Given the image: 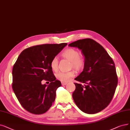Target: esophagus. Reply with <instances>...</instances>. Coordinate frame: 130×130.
I'll return each mask as SVG.
<instances>
[{
	"label": "esophagus",
	"mask_w": 130,
	"mask_h": 130,
	"mask_svg": "<svg viewBox=\"0 0 130 130\" xmlns=\"http://www.w3.org/2000/svg\"><path fill=\"white\" fill-rule=\"evenodd\" d=\"M67 84V83H64V82H62V83H61V84H62V86L66 85Z\"/></svg>",
	"instance_id": "34e87169"
}]
</instances>
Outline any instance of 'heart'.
<instances>
[{
  "mask_svg": "<svg viewBox=\"0 0 130 130\" xmlns=\"http://www.w3.org/2000/svg\"><path fill=\"white\" fill-rule=\"evenodd\" d=\"M63 58L70 62V68H73L77 71H80L85 68L86 59L85 57L80 55L79 51L73 48H69L65 50L62 53ZM58 60L56 57L53 58L50 62V67L53 71H56L58 69ZM75 76V72L70 71L69 72H59L56 74L57 79L66 83L68 82L71 77Z\"/></svg>",
  "mask_w": 130,
  "mask_h": 130,
  "instance_id": "obj_1",
  "label": "heart"
}]
</instances>
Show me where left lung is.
<instances>
[{
	"instance_id": "8db88e82",
	"label": "left lung",
	"mask_w": 130,
	"mask_h": 130,
	"mask_svg": "<svg viewBox=\"0 0 130 130\" xmlns=\"http://www.w3.org/2000/svg\"><path fill=\"white\" fill-rule=\"evenodd\" d=\"M82 51L86 59L83 71L75 79L76 89L72 98L82 111L94 114L109 104L118 84L115 65L102 46L92 39L78 40L69 44Z\"/></svg>"
}]
</instances>
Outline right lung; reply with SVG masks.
I'll return each instance as SVG.
<instances>
[{
  "label": "right lung",
  "instance_id": "add662e5",
  "mask_svg": "<svg viewBox=\"0 0 130 130\" xmlns=\"http://www.w3.org/2000/svg\"><path fill=\"white\" fill-rule=\"evenodd\" d=\"M67 43L43 44L24 50L19 55L12 70V89L21 106L36 115L47 111L52 105L56 90L61 86L56 80L50 62ZM43 80L50 84H41Z\"/></svg>",
  "mask_w": 130,
  "mask_h": 130
}]
</instances>
